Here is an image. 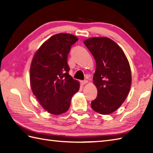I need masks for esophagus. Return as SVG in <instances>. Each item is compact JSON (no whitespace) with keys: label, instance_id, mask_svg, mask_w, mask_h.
Instances as JSON below:
<instances>
[{"label":"esophagus","instance_id":"34e87169","mask_svg":"<svg viewBox=\"0 0 153 153\" xmlns=\"http://www.w3.org/2000/svg\"><path fill=\"white\" fill-rule=\"evenodd\" d=\"M87 82V80H83V81H81V84H82V85H85V84H86Z\"/></svg>","mask_w":153,"mask_h":153}]
</instances>
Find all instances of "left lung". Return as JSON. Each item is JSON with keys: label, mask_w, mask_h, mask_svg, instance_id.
I'll list each match as a JSON object with an SVG mask.
<instances>
[{"label": "left lung", "mask_w": 153, "mask_h": 153, "mask_svg": "<svg viewBox=\"0 0 153 153\" xmlns=\"http://www.w3.org/2000/svg\"><path fill=\"white\" fill-rule=\"evenodd\" d=\"M83 43L96 61L93 79L98 94L91 106L100 114H110L122 105L130 89L131 74L128 58L109 38L92 37Z\"/></svg>", "instance_id": "obj_1"}]
</instances>
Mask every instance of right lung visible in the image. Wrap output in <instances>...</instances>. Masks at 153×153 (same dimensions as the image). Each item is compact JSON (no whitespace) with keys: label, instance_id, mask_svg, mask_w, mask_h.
<instances>
[{"label":"right lung","instance_id":"add662e5","mask_svg":"<svg viewBox=\"0 0 153 153\" xmlns=\"http://www.w3.org/2000/svg\"><path fill=\"white\" fill-rule=\"evenodd\" d=\"M78 40L69 33L52 36L35 54L30 68V84L39 102L48 112L59 115L70 108L71 99L79 89L70 76L68 56Z\"/></svg>","mask_w":153,"mask_h":153}]
</instances>
